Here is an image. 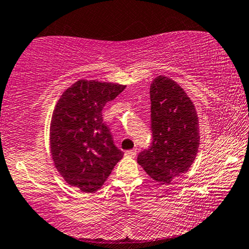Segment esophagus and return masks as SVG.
Here are the masks:
<instances>
[{
	"mask_svg": "<svg viewBox=\"0 0 249 249\" xmlns=\"http://www.w3.org/2000/svg\"><path fill=\"white\" fill-rule=\"evenodd\" d=\"M124 154L127 155V156H129V158H134V156L136 155V150H135V149H133V150H127V152H125Z\"/></svg>",
	"mask_w": 249,
	"mask_h": 249,
	"instance_id": "obj_1",
	"label": "esophagus"
}]
</instances>
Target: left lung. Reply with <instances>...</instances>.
<instances>
[{
    "instance_id": "8db88e82",
    "label": "left lung",
    "mask_w": 249,
    "mask_h": 249,
    "mask_svg": "<svg viewBox=\"0 0 249 249\" xmlns=\"http://www.w3.org/2000/svg\"><path fill=\"white\" fill-rule=\"evenodd\" d=\"M153 142L138 155V163L153 180L168 185L188 172L200 146L199 117L194 103L168 76L150 83Z\"/></svg>"
}]
</instances>
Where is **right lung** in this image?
Segmentation results:
<instances>
[{
  "mask_svg": "<svg viewBox=\"0 0 249 249\" xmlns=\"http://www.w3.org/2000/svg\"><path fill=\"white\" fill-rule=\"evenodd\" d=\"M124 85L81 79L61 95L50 121V154L68 185L94 193L106 182L124 153L103 122L102 108Z\"/></svg>",
  "mask_w": 249,
  "mask_h": 249,
  "instance_id": "add662e5",
  "label": "right lung"
}]
</instances>
